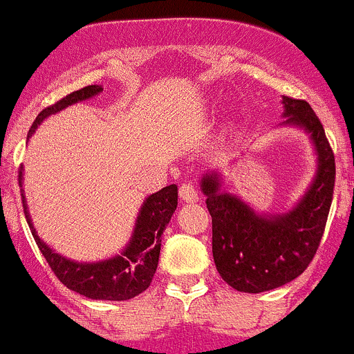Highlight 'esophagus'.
I'll use <instances>...</instances> for the list:
<instances>
[{
	"label": "esophagus",
	"instance_id": "obj_1",
	"mask_svg": "<svg viewBox=\"0 0 354 354\" xmlns=\"http://www.w3.org/2000/svg\"><path fill=\"white\" fill-rule=\"evenodd\" d=\"M179 194L180 198H183V201H186V203H194V201H198V189L193 183H189V180L180 184Z\"/></svg>",
	"mask_w": 354,
	"mask_h": 354
}]
</instances>
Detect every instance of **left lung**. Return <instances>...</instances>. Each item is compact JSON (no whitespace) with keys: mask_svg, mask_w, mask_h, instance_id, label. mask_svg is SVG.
Segmentation results:
<instances>
[{"mask_svg":"<svg viewBox=\"0 0 354 354\" xmlns=\"http://www.w3.org/2000/svg\"><path fill=\"white\" fill-rule=\"evenodd\" d=\"M283 124L304 130L318 167L311 186L287 214L261 215L221 191L217 174L201 179L212 215V254L222 280L238 292L259 294L295 280L315 257L325 231L335 184V158L322 121L306 100L283 97Z\"/></svg>","mask_w":354,"mask_h":354,"instance_id":"left-lung-1","label":"left lung"}]
</instances>
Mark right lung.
<instances>
[{
  "mask_svg": "<svg viewBox=\"0 0 354 354\" xmlns=\"http://www.w3.org/2000/svg\"><path fill=\"white\" fill-rule=\"evenodd\" d=\"M100 92H102V86L90 85L69 93L53 106H48L36 116L28 137L35 133L38 124L50 114H55L73 104L95 97ZM19 186L22 187V168L19 171ZM20 193H22L24 214L28 218V224L31 227L39 252L45 255L46 262L55 272L57 278L69 290L78 292L88 299H99V301H129V299L142 294L149 287L154 272H156L158 259H160L161 234L177 208V186L175 184L163 187L144 200L139 215H137L132 238L124 250L120 255L97 262L71 261L52 250L36 233L31 217H29L24 189H20Z\"/></svg>",
  "mask_w": 354,
  "mask_h": 354,
  "instance_id": "right-lung-1",
  "label": "right lung"
}]
</instances>
